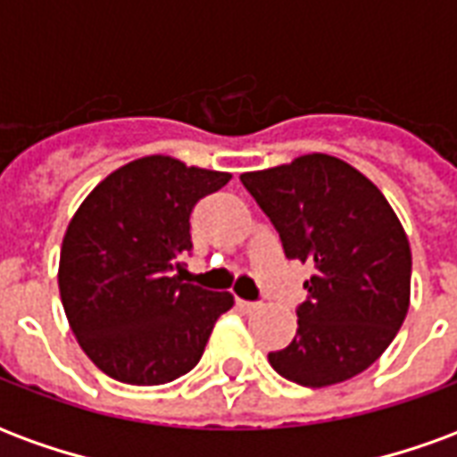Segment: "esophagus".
Listing matches in <instances>:
<instances>
[{
	"instance_id": "34e87169",
	"label": "esophagus",
	"mask_w": 457,
	"mask_h": 457,
	"mask_svg": "<svg viewBox=\"0 0 457 457\" xmlns=\"http://www.w3.org/2000/svg\"><path fill=\"white\" fill-rule=\"evenodd\" d=\"M237 306L242 308V311H254L259 303H257V301H242V298H237Z\"/></svg>"
}]
</instances>
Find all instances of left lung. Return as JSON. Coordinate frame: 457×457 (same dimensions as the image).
<instances>
[{"label":"left lung","instance_id":"obj_1","mask_svg":"<svg viewBox=\"0 0 457 457\" xmlns=\"http://www.w3.org/2000/svg\"><path fill=\"white\" fill-rule=\"evenodd\" d=\"M277 228L284 254L313 269L281 377L330 386L364 372L399 333L411 294V249L382 190L350 163L308 154L239 176Z\"/></svg>","mask_w":457,"mask_h":457}]
</instances>
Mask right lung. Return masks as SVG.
Returning a JSON list of instances; mask_svg holds the SVG:
<instances>
[{"instance_id":"1","label":"right lung","mask_w":457,"mask_h":457,"mask_svg":"<svg viewBox=\"0 0 457 457\" xmlns=\"http://www.w3.org/2000/svg\"><path fill=\"white\" fill-rule=\"evenodd\" d=\"M229 173L170 156L121 166L83 200L65 229L58 288L85 354L124 384L156 386L190 372L228 291L183 284L173 271L193 249L190 212Z\"/></svg>"}]
</instances>
